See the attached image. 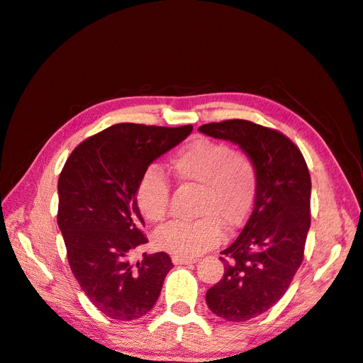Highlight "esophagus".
<instances>
[{"instance_id": "1", "label": "esophagus", "mask_w": 363, "mask_h": 363, "mask_svg": "<svg viewBox=\"0 0 363 363\" xmlns=\"http://www.w3.org/2000/svg\"><path fill=\"white\" fill-rule=\"evenodd\" d=\"M172 262L175 265H188V264H194L196 259L194 257H183V256H172Z\"/></svg>"}]
</instances>
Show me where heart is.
Instances as JSON below:
<instances>
[{
    "label": "heart",
    "instance_id": "heart-1",
    "mask_svg": "<svg viewBox=\"0 0 363 363\" xmlns=\"http://www.w3.org/2000/svg\"><path fill=\"white\" fill-rule=\"evenodd\" d=\"M169 170L184 184L199 186L194 221H174L156 232L161 250L175 256L194 257L221 240V223L235 228L250 215L257 191V170L248 155L221 142L197 139L182 147L169 161ZM135 205L150 223L167 216L170 186L150 169L135 186Z\"/></svg>",
    "mask_w": 363,
    "mask_h": 363
}]
</instances>
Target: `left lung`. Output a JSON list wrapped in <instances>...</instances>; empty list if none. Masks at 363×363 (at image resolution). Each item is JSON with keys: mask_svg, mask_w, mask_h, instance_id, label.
<instances>
[{"mask_svg": "<svg viewBox=\"0 0 363 363\" xmlns=\"http://www.w3.org/2000/svg\"><path fill=\"white\" fill-rule=\"evenodd\" d=\"M199 131L235 143L257 170L251 215L235 240L221 251L224 275L205 296L216 316L243 323L284 296L303 261L311 224L310 172L300 150L275 129L225 120L203 125Z\"/></svg>", "mask_w": 363, "mask_h": 363, "instance_id": "left-lung-1", "label": "left lung"}]
</instances>
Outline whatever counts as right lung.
I'll use <instances>...</instances> for the list:
<instances>
[{
    "label": "right lung",
    "instance_id": "add662e5",
    "mask_svg": "<svg viewBox=\"0 0 363 363\" xmlns=\"http://www.w3.org/2000/svg\"><path fill=\"white\" fill-rule=\"evenodd\" d=\"M193 126L120 123L75 147L58 179V228L82 291L107 318L139 319L153 308L172 269L166 252L131 256L148 240L135 186L150 164Z\"/></svg>",
    "mask_w": 363,
    "mask_h": 363
}]
</instances>
